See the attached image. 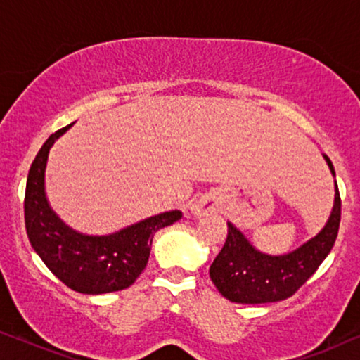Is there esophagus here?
Instances as JSON below:
<instances>
[{
  "mask_svg": "<svg viewBox=\"0 0 360 360\" xmlns=\"http://www.w3.org/2000/svg\"><path fill=\"white\" fill-rule=\"evenodd\" d=\"M218 210V195L216 193H206L196 198L190 206V211L195 216H208Z\"/></svg>",
  "mask_w": 360,
  "mask_h": 360,
  "instance_id": "1",
  "label": "esophagus"
}]
</instances>
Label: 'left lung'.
I'll return each instance as SVG.
<instances>
[{
    "instance_id": "8db88e82",
    "label": "left lung",
    "mask_w": 360,
    "mask_h": 360,
    "mask_svg": "<svg viewBox=\"0 0 360 360\" xmlns=\"http://www.w3.org/2000/svg\"><path fill=\"white\" fill-rule=\"evenodd\" d=\"M326 159L334 175L331 160ZM334 208L328 223L308 243L293 252L269 255L259 252L239 229L228 223V238L210 267V277L218 292L234 303L257 304L282 302L316 272L336 243L341 223V196L338 184Z\"/></svg>"
}]
</instances>
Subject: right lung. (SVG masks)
<instances>
[{
	"label": "right lung",
	"instance_id": "obj_1",
	"mask_svg": "<svg viewBox=\"0 0 360 360\" xmlns=\"http://www.w3.org/2000/svg\"><path fill=\"white\" fill-rule=\"evenodd\" d=\"M72 124L49 137L29 169L24 221L29 243L56 277L78 293L101 295L131 287L146 269L157 231L174 224L181 211H167L108 236L77 233L53 213L44 190L49 150Z\"/></svg>",
	"mask_w": 360,
	"mask_h": 360
}]
</instances>
